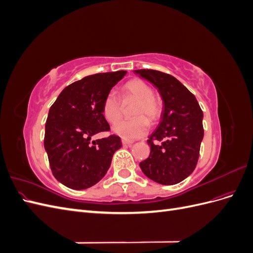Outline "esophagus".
Masks as SVG:
<instances>
[{
    "mask_svg": "<svg viewBox=\"0 0 253 253\" xmlns=\"http://www.w3.org/2000/svg\"><path fill=\"white\" fill-rule=\"evenodd\" d=\"M121 141H122V144H124V145H128V144H132L134 142L132 140H127V139H122Z\"/></svg>",
    "mask_w": 253,
    "mask_h": 253,
    "instance_id": "1",
    "label": "esophagus"
}]
</instances>
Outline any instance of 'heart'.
I'll return each instance as SVG.
<instances>
[{
  "instance_id": "b5f03b06",
  "label": "heart",
  "mask_w": 253,
  "mask_h": 253,
  "mask_svg": "<svg viewBox=\"0 0 253 253\" xmlns=\"http://www.w3.org/2000/svg\"><path fill=\"white\" fill-rule=\"evenodd\" d=\"M122 99L125 101L128 99L137 100L132 112L135 117L117 122L122 116V103L120 98L113 91L104 97L102 103L104 117L111 124L117 122L113 126V131L122 138H140L148 133L150 122L154 124L162 115V99L153 94L152 86L141 79L129 80L122 87Z\"/></svg>"
}]
</instances>
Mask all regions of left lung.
<instances>
[{
  "label": "left lung",
  "instance_id": "obj_1",
  "mask_svg": "<svg viewBox=\"0 0 253 253\" xmlns=\"http://www.w3.org/2000/svg\"><path fill=\"white\" fill-rule=\"evenodd\" d=\"M135 73L154 84L164 101L162 121L148 139L150 156L139 166L150 179L175 185L197 165L204 137L203 111L195 96L173 76L155 70Z\"/></svg>",
  "mask_w": 253,
  "mask_h": 253
}]
</instances>
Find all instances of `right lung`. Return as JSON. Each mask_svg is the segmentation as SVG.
Masks as SVG:
<instances>
[{"label": "right lung", "mask_w": 253, "mask_h": 253, "mask_svg": "<svg viewBox=\"0 0 253 253\" xmlns=\"http://www.w3.org/2000/svg\"><path fill=\"white\" fill-rule=\"evenodd\" d=\"M126 71L95 74L66 86L50 106L45 124L44 148L55 178L67 188L87 189L103 178L120 137L91 141L93 135L110 132L102 113L104 97L125 77Z\"/></svg>", "instance_id": "1"}]
</instances>
